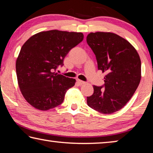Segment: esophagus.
<instances>
[{
	"instance_id": "esophagus-1",
	"label": "esophagus",
	"mask_w": 153,
	"mask_h": 153,
	"mask_svg": "<svg viewBox=\"0 0 153 153\" xmlns=\"http://www.w3.org/2000/svg\"><path fill=\"white\" fill-rule=\"evenodd\" d=\"M77 83L79 85H83V84H85L84 82H83V81H82V80H80V79H77Z\"/></svg>"
}]
</instances>
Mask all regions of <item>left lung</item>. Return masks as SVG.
<instances>
[{
    "instance_id": "obj_1",
    "label": "left lung",
    "mask_w": 153,
    "mask_h": 153,
    "mask_svg": "<svg viewBox=\"0 0 153 153\" xmlns=\"http://www.w3.org/2000/svg\"><path fill=\"white\" fill-rule=\"evenodd\" d=\"M88 45L97 58L98 69L107 75L104 88L93 86L87 97L90 107L103 114L122 108L132 97L141 79V61L136 48L128 40L111 32L90 33Z\"/></svg>"
}]
</instances>
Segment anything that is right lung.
I'll use <instances>...</instances> for the list:
<instances>
[{
    "instance_id": "1",
    "label": "right lung",
    "mask_w": 153,
    "mask_h": 153,
    "mask_svg": "<svg viewBox=\"0 0 153 153\" xmlns=\"http://www.w3.org/2000/svg\"><path fill=\"white\" fill-rule=\"evenodd\" d=\"M83 39L81 32L53 30L36 33L24 44L16 60V74L20 91L33 107L48 111L63 102L76 79L54 71Z\"/></svg>"
}]
</instances>
